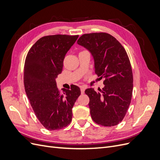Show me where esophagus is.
Listing matches in <instances>:
<instances>
[{
	"label": "esophagus",
	"instance_id": "1",
	"mask_svg": "<svg viewBox=\"0 0 160 160\" xmlns=\"http://www.w3.org/2000/svg\"><path fill=\"white\" fill-rule=\"evenodd\" d=\"M85 88H84V87H81V94L85 93Z\"/></svg>",
	"mask_w": 160,
	"mask_h": 160
}]
</instances>
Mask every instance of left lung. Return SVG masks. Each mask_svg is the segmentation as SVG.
Instances as JSON below:
<instances>
[{
    "label": "left lung",
    "instance_id": "obj_1",
    "mask_svg": "<svg viewBox=\"0 0 160 160\" xmlns=\"http://www.w3.org/2000/svg\"><path fill=\"white\" fill-rule=\"evenodd\" d=\"M77 43L90 51L95 73L105 79L101 93L93 88L85 91L89 98L92 119L106 127L119 124L127 113L133 92V72L126 51L106 32L84 34Z\"/></svg>",
    "mask_w": 160,
    "mask_h": 160
}]
</instances>
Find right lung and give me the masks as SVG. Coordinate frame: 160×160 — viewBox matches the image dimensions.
Returning a JSON list of instances; mask_svg holds the SVG:
<instances>
[{
	"label": "right lung",
	"instance_id": "obj_1",
	"mask_svg": "<svg viewBox=\"0 0 160 160\" xmlns=\"http://www.w3.org/2000/svg\"><path fill=\"white\" fill-rule=\"evenodd\" d=\"M79 35H54L39 38L28 51L24 66V85L31 107L48 130H58L72 120V108L81 94L79 87L57 88L55 79L65 56Z\"/></svg>",
	"mask_w": 160,
	"mask_h": 160
}]
</instances>
